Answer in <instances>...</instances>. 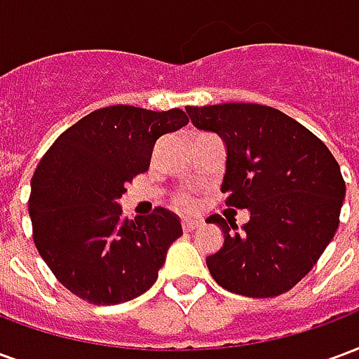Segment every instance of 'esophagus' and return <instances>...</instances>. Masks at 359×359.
Segmentation results:
<instances>
[{
	"label": "esophagus",
	"mask_w": 359,
	"mask_h": 359,
	"mask_svg": "<svg viewBox=\"0 0 359 359\" xmlns=\"http://www.w3.org/2000/svg\"><path fill=\"white\" fill-rule=\"evenodd\" d=\"M200 226V221L198 219L192 217H182V231H187V233H192L194 229Z\"/></svg>",
	"instance_id": "34e87169"
}]
</instances>
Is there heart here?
I'll return each mask as SVG.
<instances>
[{
    "mask_svg": "<svg viewBox=\"0 0 359 359\" xmlns=\"http://www.w3.org/2000/svg\"><path fill=\"white\" fill-rule=\"evenodd\" d=\"M177 203H179V205H184V208H187V205H190V203H192V200H190L188 196H179V198H177Z\"/></svg>",
    "mask_w": 359,
    "mask_h": 359,
    "instance_id": "1",
    "label": "heart"
}]
</instances>
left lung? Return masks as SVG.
I'll return each instance as SVG.
<instances>
[{
	"label": "left lung",
	"instance_id": "obj_1",
	"mask_svg": "<svg viewBox=\"0 0 359 359\" xmlns=\"http://www.w3.org/2000/svg\"><path fill=\"white\" fill-rule=\"evenodd\" d=\"M192 125L226 146L221 192L226 205L248 210L238 226L221 215L225 242L205 257L229 292L271 298L308 275L339 229L346 184L329 148L298 121L259 103L187 107Z\"/></svg>",
	"mask_w": 359,
	"mask_h": 359
}]
</instances>
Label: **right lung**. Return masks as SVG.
<instances>
[{
	"instance_id": "add662e5",
	"label": "right lung",
	"mask_w": 359,
	"mask_h": 359,
	"mask_svg": "<svg viewBox=\"0 0 359 359\" xmlns=\"http://www.w3.org/2000/svg\"><path fill=\"white\" fill-rule=\"evenodd\" d=\"M188 123L184 111L111 105L59 136L36 167L28 213L34 244L61 285L95 306L123 304L156 283L179 217L157 208L123 217L121 196L146 172L156 142Z\"/></svg>"
}]
</instances>
